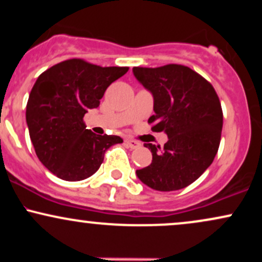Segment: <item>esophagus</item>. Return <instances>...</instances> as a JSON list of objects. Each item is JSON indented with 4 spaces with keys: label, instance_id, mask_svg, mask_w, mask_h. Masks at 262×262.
Here are the masks:
<instances>
[{
    "label": "esophagus",
    "instance_id": "34e87169",
    "mask_svg": "<svg viewBox=\"0 0 262 262\" xmlns=\"http://www.w3.org/2000/svg\"><path fill=\"white\" fill-rule=\"evenodd\" d=\"M124 143H125V145H127L128 148H130V149H137V148H139V146L141 145L139 141L133 140V139H125Z\"/></svg>",
    "mask_w": 262,
    "mask_h": 262
}]
</instances>
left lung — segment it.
<instances>
[{
	"mask_svg": "<svg viewBox=\"0 0 262 262\" xmlns=\"http://www.w3.org/2000/svg\"><path fill=\"white\" fill-rule=\"evenodd\" d=\"M154 98L152 130L165 132L164 148L144 144L152 154L149 166L137 170L144 185L169 192L187 187L209 167L221 143L223 112L214 89L192 69L170 64L133 68Z\"/></svg>",
	"mask_w": 262,
	"mask_h": 262,
	"instance_id": "1",
	"label": "left lung"
}]
</instances>
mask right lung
<instances>
[{"label": "right lung", "mask_w": 262, "mask_h": 262, "mask_svg": "<svg viewBox=\"0 0 262 262\" xmlns=\"http://www.w3.org/2000/svg\"><path fill=\"white\" fill-rule=\"evenodd\" d=\"M128 69L70 59L35 81L26 111L29 137L39 160L59 179L81 181L92 176L106 150L123 143L118 135H97L86 129L83 117L100 106L107 87Z\"/></svg>", "instance_id": "1"}]
</instances>
